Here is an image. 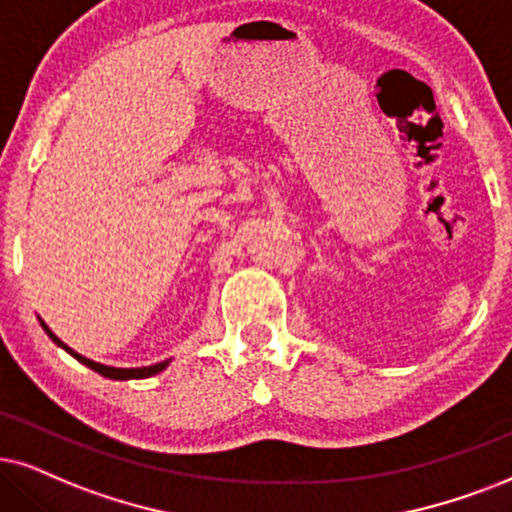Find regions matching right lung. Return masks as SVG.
Here are the masks:
<instances>
[{"label":"right lung","mask_w":512,"mask_h":512,"mask_svg":"<svg viewBox=\"0 0 512 512\" xmlns=\"http://www.w3.org/2000/svg\"><path fill=\"white\" fill-rule=\"evenodd\" d=\"M42 326H44V321H42ZM44 331H47V335H49L51 340L56 342V345H61L63 349H66V352L73 354V357H75L77 361H82L84 366H89V368H92V371L101 373V375H106V378H113V380H129V378H151V375L160 373V371H163V368L167 366V361H163V364H155V366H146V368H113V366H103V364H96V361H92V359H84L82 354H77V352H73V349H70L68 345H63V342L58 340L56 335L51 333L47 326H44Z\"/></svg>","instance_id":"right-lung-1"}]
</instances>
